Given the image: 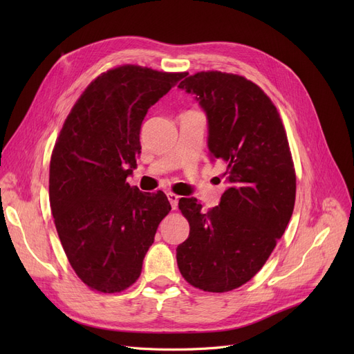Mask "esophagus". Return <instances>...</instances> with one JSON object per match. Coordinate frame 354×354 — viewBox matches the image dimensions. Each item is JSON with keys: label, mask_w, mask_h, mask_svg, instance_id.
Returning a JSON list of instances; mask_svg holds the SVG:
<instances>
[{"label": "esophagus", "mask_w": 354, "mask_h": 354, "mask_svg": "<svg viewBox=\"0 0 354 354\" xmlns=\"http://www.w3.org/2000/svg\"><path fill=\"white\" fill-rule=\"evenodd\" d=\"M167 199H169L171 202V207L172 209H176L178 208V202H179V196L174 192H167Z\"/></svg>", "instance_id": "obj_1"}]
</instances>
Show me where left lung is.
I'll use <instances>...</instances> for the list:
<instances>
[{
  "label": "left lung",
  "instance_id": "left-lung-1",
  "mask_svg": "<svg viewBox=\"0 0 354 354\" xmlns=\"http://www.w3.org/2000/svg\"><path fill=\"white\" fill-rule=\"evenodd\" d=\"M178 87L205 111L209 155L225 165L230 188L208 212L196 198L179 199L191 230L176 261L191 286L225 292L250 281L283 236L295 202L294 163L280 115L252 82L201 71Z\"/></svg>",
  "mask_w": 354,
  "mask_h": 354
}]
</instances>
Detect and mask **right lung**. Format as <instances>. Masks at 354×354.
<instances>
[{"instance_id":"right-lung-1","label":"right lung","mask_w":354,"mask_h":354,"mask_svg":"<svg viewBox=\"0 0 354 354\" xmlns=\"http://www.w3.org/2000/svg\"><path fill=\"white\" fill-rule=\"evenodd\" d=\"M187 73L120 66L93 80L73 106L50 160V205L68 263L100 292H120L142 272L171 203L126 178L136 169L140 126Z\"/></svg>"}]
</instances>
